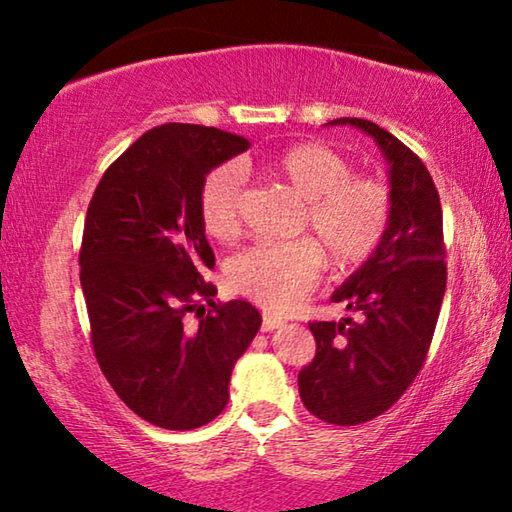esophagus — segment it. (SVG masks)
Segmentation results:
<instances>
[{
    "label": "esophagus",
    "mask_w": 512,
    "mask_h": 512,
    "mask_svg": "<svg viewBox=\"0 0 512 512\" xmlns=\"http://www.w3.org/2000/svg\"><path fill=\"white\" fill-rule=\"evenodd\" d=\"M282 324H285V322H282L280 317L271 315V312H264V317H262V331H273V329H280Z\"/></svg>",
    "instance_id": "34e87169"
}]
</instances>
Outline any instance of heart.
Listing matches in <instances>:
<instances>
[{
	"mask_svg": "<svg viewBox=\"0 0 512 512\" xmlns=\"http://www.w3.org/2000/svg\"><path fill=\"white\" fill-rule=\"evenodd\" d=\"M264 172L303 200L299 232L316 246L310 241L253 246L232 257L227 280L262 308L289 312L317 285L320 252L335 271L354 269L375 253L391 220V190L381 179L354 174L352 160L319 142L280 151L266 160ZM241 207V174L232 165L211 170L197 195L204 232L216 241L232 239L241 227Z\"/></svg>",
	"mask_w": 512,
	"mask_h": 512,
	"instance_id": "b5f03b06",
	"label": "heart"
}]
</instances>
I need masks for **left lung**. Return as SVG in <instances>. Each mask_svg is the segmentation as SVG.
<instances>
[{
	"label": "left lung",
	"instance_id": "left-lung-1",
	"mask_svg": "<svg viewBox=\"0 0 512 512\" xmlns=\"http://www.w3.org/2000/svg\"><path fill=\"white\" fill-rule=\"evenodd\" d=\"M377 142L388 163L391 220L384 239L331 301L361 322H310L317 352L299 372L301 402L333 425H358L400 400L423 368L446 294L441 202L414 151L368 119L342 117Z\"/></svg>",
	"mask_w": 512,
	"mask_h": 512
}]
</instances>
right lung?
<instances>
[{
    "label": "right lung",
    "instance_id": "right-lung-1",
    "mask_svg": "<svg viewBox=\"0 0 512 512\" xmlns=\"http://www.w3.org/2000/svg\"><path fill=\"white\" fill-rule=\"evenodd\" d=\"M248 147L218 128H151L89 202L80 285L96 361L126 407L165 430L202 427L225 409L234 363L262 326L248 301H213L216 257L197 211L204 177Z\"/></svg>",
    "mask_w": 512,
    "mask_h": 512
}]
</instances>
